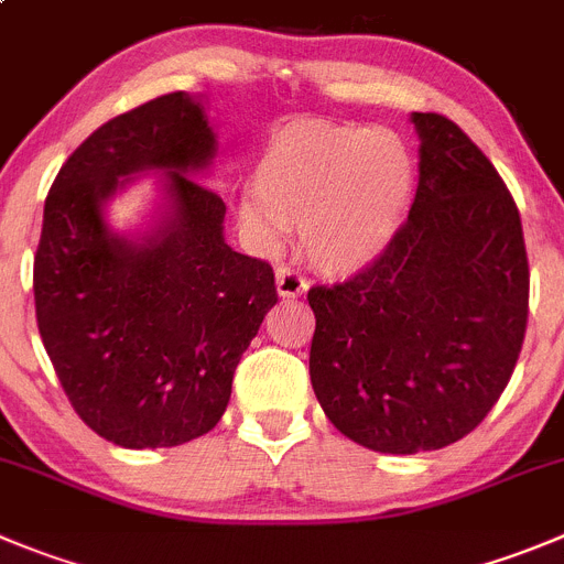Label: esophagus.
<instances>
[{
  "label": "esophagus",
  "mask_w": 564,
  "mask_h": 564,
  "mask_svg": "<svg viewBox=\"0 0 564 564\" xmlns=\"http://www.w3.org/2000/svg\"><path fill=\"white\" fill-rule=\"evenodd\" d=\"M275 286L281 297H300V294L308 292V281L292 267H278Z\"/></svg>",
  "instance_id": "34e87169"
}]
</instances>
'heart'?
Wrapping results in <instances>:
<instances>
[{
    "label": "heart",
    "instance_id": "heart-1",
    "mask_svg": "<svg viewBox=\"0 0 564 564\" xmlns=\"http://www.w3.org/2000/svg\"><path fill=\"white\" fill-rule=\"evenodd\" d=\"M414 166L401 135L361 122L286 124L258 163L245 219L267 239L300 225L319 270L347 275L372 264L401 230Z\"/></svg>",
    "mask_w": 564,
    "mask_h": 564
}]
</instances>
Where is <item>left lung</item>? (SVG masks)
<instances>
[{"instance_id":"1","label":"left lung","mask_w":564,"mask_h":564,"mask_svg":"<svg viewBox=\"0 0 564 564\" xmlns=\"http://www.w3.org/2000/svg\"><path fill=\"white\" fill-rule=\"evenodd\" d=\"M412 122L409 219L372 264L308 289L314 394L341 434L381 454L470 434L507 389L529 323V256L507 183L448 116Z\"/></svg>"}]
</instances>
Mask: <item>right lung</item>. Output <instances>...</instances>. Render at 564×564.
<instances>
[{
  "label": "right lung",
  "mask_w": 564,
  "mask_h": 564,
  "mask_svg": "<svg viewBox=\"0 0 564 564\" xmlns=\"http://www.w3.org/2000/svg\"><path fill=\"white\" fill-rule=\"evenodd\" d=\"M217 152L199 99L163 94L94 130L57 172L33 264L35 319L68 403L122 448L208 434L278 303L261 258L225 245V203L194 181ZM167 172L173 214L133 246L107 230L122 176Z\"/></svg>",
  "instance_id": "right-lung-1"
}]
</instances>
